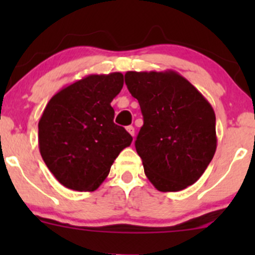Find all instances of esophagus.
<instances>
[{
	"instance_id": "esophagus-1",
	"label": "esophagus",
	"mask_w": 255,
	"mask_h": 255,
	"mask_svg": "<svg viewBox=\"0 0 255 255\" xmlns=\"http://www.w3.org/2000/svg\"><path fill=\"white\" fill-rule=\"evenodd\" d=\"M127 132L129 133V134L132 135V137H134V127H133V126H128V127H127Z\"/></svg>"
}]
</instances>
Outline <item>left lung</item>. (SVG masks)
I'll return each mask as SVG.
<instances>
[{
  "label": "left lung",
  "instance_id": "8db88e82",
  "mask_svg": "<svg viewBox=\"0 0 255 255\" xmlns=\"http://www.w3.org/2000/svg\"><path fill=\"white\" fill-rule=\"evenodd\" d=\"M125 81L142 110L144 125L135 149L149 181L163 192L195 184L217 148L210 102L173 70L127 71Z\"/></svg>",
  "mask_w": 255,
  "mask_h": 255
}]
</instances>
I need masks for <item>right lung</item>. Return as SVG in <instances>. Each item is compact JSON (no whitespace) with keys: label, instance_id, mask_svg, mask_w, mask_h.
<instances>
[{"label":"right lung","instance_id":"obj_1","mask_svg":"<svg viewBox=\"0 0 255 255\" xmlns=\"http://www.w3.org/2000/svg\"><path fill=\"white\" fill-rule=\"evenodd\" d=\"M121 73L91 74L56 92L38 123L39 151L55 179L75 191H94L133 138L115 125L112 100Z\"/></svg>","mask_w":255,"mask_h":255}]
</instances>
